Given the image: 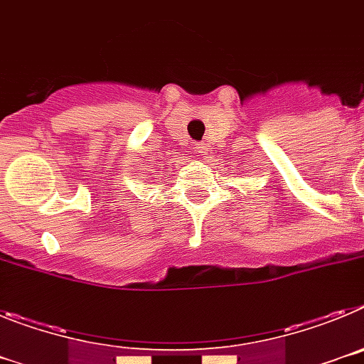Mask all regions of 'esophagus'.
I'll use <instances>...</instances> for the list:
<instances>
[{
    "instance_id": "esophagus-1",
    "label": "esophagus",
    "mask_w": 364,
    "mask_h": 364,
    "mask_svg": "<svg viewBox=\"0 0 364 364\" xmlns=\"http://www.w3.org/2000/svg\"><path fill=\"white\" fill-rule=\"evenodd\" d=\"M208 151H210V146H205L204 142L193 144V153L197 154V156H204V154H208Z\"/></svg>"
}]
</instances>
